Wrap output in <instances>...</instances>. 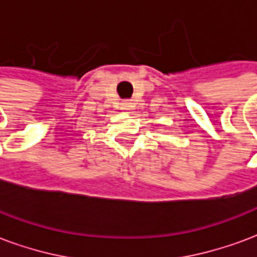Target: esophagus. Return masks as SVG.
<instances>
[{
	"label": "esophagus",
	"instance_id": "34e87169",
	"mask_svg": "<svg viewBox=\"0 0 257 257\" xmlns=\"http://www.w3.org/2000/svg\"><path fill=\"white\" fill-rule=\"evenodd\" d=\"M121 109L133 110L134 109V104H133V102H130V101H126V102H123V104H121Z\"/></svg>",
	"mask_w": 257,
	"mask_h": 257
}]
</instances>
